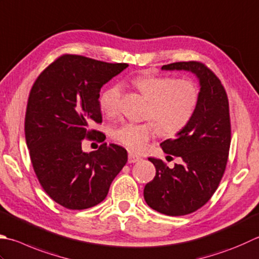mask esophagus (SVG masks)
<instances>
[{
    "label": "esophagus",
    "mask_w": 259,
    "mask_h": 259,
    "mask_svg": "<svg viewBox=\"0 0 259 259\" xmlns=\"http://www.w3.org/2000/svg\"><path fill=\"white\" fill-rule=\"evenodd\" d=\"M139 160H141V157L137 156L136 154L129 153V155H128V161H129L130 164H133V163H137V161H139Z\"/></svg>",
    "instance_id": "34e87169"
}]
</instances>
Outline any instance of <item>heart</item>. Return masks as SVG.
I'll list each match as a JSON object with an SVG mask.
<instances>
[{"instance_id": "b5f03b06", "label": "heart", "mask_w": 259, "mask_h": 259, "mask_svg": "<svg viewBox=\"0 0 259 259\" xmlns=\"http://www.w3.org/2000/svg\"><path fill=\"white\" fill-rule=\"evenodd\" d=\"M134 85L149 101L145 123L125 122L115 128L113 138L131 150L140 151L158 134L174 135L190 122L199 103V89L190 79H175L166 76H140ZM122 86L111 84L100 95V106L104 113H118Z\"/></svg>"}]
</instances>
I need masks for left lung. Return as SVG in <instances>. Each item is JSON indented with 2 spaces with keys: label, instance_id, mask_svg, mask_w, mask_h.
I'll use <instances>...</instances> for the list:
<instances>
[{
  "label": "left lung",
  "instance_id": "8db88e82",
  "mask_svg": "<svg viewBox=\"0 0 259 259\" xmlns=\"http://www.w3.org/2000/svg\"><path fill=\"white\" fill-rule=\"evenodd\" d=\"M161 69L190 72L200 85L199 103L190 122L174 139L160 144L165 154L183 161L169 168L163 160L149 158L156 175L144 189L145 201L151 209L179 217L203 206L225 173L231 140L229 102L220 79L203 64L181 62L164 65Z\"/></svg>",
  "mask_w": 259,
  "mask_h": 259
}]
</instances>
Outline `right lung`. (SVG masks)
<instances>
[{"mask_svg": "<svg viewBox=\"0 0 259 259\" xmlns=\"http://www.w3.org/2000/svg\"><path fill=\"white\" fill-rule=\"evenodd\" d=\"M128 64H109L65 55L39 75L29 95L24 133L34 173L52 199L70 210L102 202L128 154L121 146L103 144L85 153L82 141L101 133L100 91Z\"/></svg>", "mask_w": 259, "mask_h": 259, "instance_id": "1", "label": "right lung"}]
</instances>
